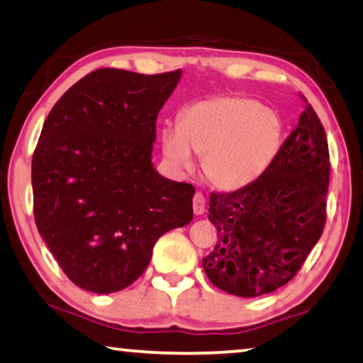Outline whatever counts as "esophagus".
Listing matches in <instances>:
<instances>
[{
    "instance_id": "esophagus-1",
    "label": "esophagus",
    "mask_w": 363,
    "mask_h": 363,
    "mask_svg": "<svg viewBox=\"0 0 363 363\" xmlns=\"http://www.w3.org/2000/svg\"><path fill=\"white\" fill-rule=\"evenodd\" d=\"M204 209H206V198L203 196V193L196 191V193H194V196H193V211H194V214L201 216V214L204 213Z\"/></svg>"
}]
</instances>
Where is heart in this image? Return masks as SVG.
I'll use <instances>...</instances> for the list:
<instances>
[{"instance_id": "heart-1", "label": "heart", "mask_w": 363, "mask_h": 363, "mask_svg": "<svg viewBox=\"0 0 363 363\" xmlns=\"http://www.w3.org/2000/svg\"><path fill=\"white\" fill-rule=\"evenodd\" d=\"M162 152L177 170H189L203 154L213 185L237 189L264 174L281 149L282 126L274 111L248 97L214 96L185 105L178 125L160 131Z\"/></svg>"}]
</instances>
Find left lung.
I'll use <instances>...</instances> for the list:
<instances>
[{"instance_id":"obj_1","label":"left lung","mask_w":363,"mask_h":363,"mask_svg":"<svg viewBox=\"0 0 363 363\" xmlns=\"http://www.w3.org/2000/svg\"><path fill=\"white\" fill-rule=\"evenodd\" d=\"M300 97L298 125L264 174L235 191L211 193L219 242L203 267L227 294L259 297L286 286L325 228L330 149L313 107Z\"/></svg>"}]
</instances>
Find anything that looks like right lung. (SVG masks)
Here are the masks:
<instances>
[{"instance_id": "add662e5", "label": "right lung", "mask_w": 363, "mask_h": 363, "mask_svg": "<svg viewBox=\"0 0 363 363\" xmlns=\"http://www.w3.org/2000/svg\"><path fill=\"white\" fill-rule=\"evenodd\" d=\"M182 69L100 68L53 105L32 159L33 217L61 269L89 292L121 291L157 240L193 219L194 186L150 162L155 121Z\"/></svg>"}]
</instances>
